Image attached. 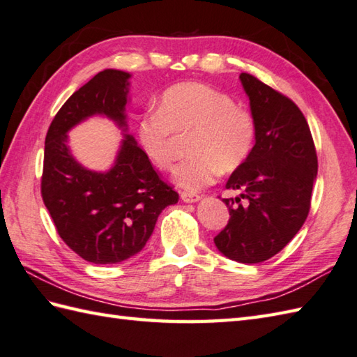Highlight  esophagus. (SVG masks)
<instances>
[{
    "label": "esophagus",
    "instance_id": "34e87169",
    "mask_svg": "<svg viewBox=\"0 0 357 357\" xmlns=\"http://www.w3.org/2000/svg\"><path fill=\"white\" fill-rule=\"evenodd\" d=\"M181 199L184 202H198L201 199L199 195L190 193V192H181Z\"/></svg>",
    "mask_w": 357,
    "mask_h": 357
}]
</instances>
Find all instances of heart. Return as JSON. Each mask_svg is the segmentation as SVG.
<instances>
[{"mask_svg":"<svg viewBox=\"0 0 357 357\" xmlns=\"http://www.w3.org/2000/svg\"><path fill=\"white\" fill-rule=\"evenodd\" d=\"M192 133L188 155L173 173L185 190L213 184L219 172L239 169L256 144V121L230 95L204 82H178L159 96L158 109L146 110L136 123V139L149 161L169 170L176 135Z\"/></svg>","mask_w":357,"mask_h":357,"instance_id":"obj_1","label":"heart"}]
</instances>
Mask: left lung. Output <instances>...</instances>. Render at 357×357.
Masks as SVG:
<instances>
[{
  "instance_id": "obj_1",
  "label": "left lung",
  "mask_w": 357,
  "mask_h": 357,
  "mask_svg": "<svg viewBox=\"0 0 357 357\" xmlns=\"http://www.w3.org/2000/svg\"><path fill=\"white\" fill-rule=\"evenodd\" d=\"M239 79L256 121V144L227 181L225 187L241 195L224 199L230 219L215 245L231 261L257 264L279 253L304 225L317 156L307 119L290 98L250 73Z\"/></svg>"
}]
</instances>
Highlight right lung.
<instances>
[{
	"label": "right lung",
	"mask_w": 357,
	"mask_h": 357,
	"mask_svg": "<svg viewBox=\"0 0 357 357\" xmlns=\"http://www.w3.org/2000/svg\"><path fill=\"white\" fill-rule=\"evenodd\" d=\"M130 77L115 69L95 75L64 102L45 135L44 206L61 239L92 264H118L139 253L161 211L179 199L127 133ZM93 114L107 116L125 135L116 164L107 172L86 169L66 146V132Z\"/></svg>",
	"instance_id": "1"
}]
</instances>
